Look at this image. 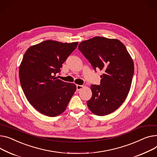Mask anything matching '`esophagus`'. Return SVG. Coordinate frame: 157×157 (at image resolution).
I'll return each mask as SVG.
<instances>
[{"label": "esophagus", "instance_id": "1", "mask_svg": "<svg viewBox=\"0 0 157 157\" xmlns=\"http://www.w3.org/2000/svg\"><path fill=\"white\" fill-rule=\"evenodd\" d=\"M82 88H83V86H82V85H76V90H77V91L80 90L82 89Z\"/></svg>", "mask_w": 157, "mask_h": 157}]
</instances>
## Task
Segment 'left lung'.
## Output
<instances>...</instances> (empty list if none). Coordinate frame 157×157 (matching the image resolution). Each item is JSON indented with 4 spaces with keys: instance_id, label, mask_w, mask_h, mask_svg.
<instances>
[{
    "instance_id": "obj_1",
    "label": "left lung",
    "mask_w": 157,
    "mask_h": 157,
    "mask_svg": "<svg viewBox=\"0 0 157 157\" xmlns=\"http://www.w3.org/2000/svg\"><path fill=\"white\" fill-rule=\"evenodd\" d=\"M78 49L95 72L103 71L100 84L91 86L88 107L101 116L116 110L128 95L134 75V63L126 47L117 39L95 36L82 41Z\"/></svg>"
}]
</instances>
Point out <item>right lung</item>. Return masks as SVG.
Returning <instances> with one entry per match:
<instances>
[{
  "label": "right lung",
  "mask_w": 157,
  "mask_h": 157,
  "mask_svg": "<svg viewBox=\"0 0 157 157\" xmlns=\"http://www.w3.org/2000/svg\"><path fill=\"white\" fill-rule=\"evenodd\" d=\"M78 44L46 40L25 52L19 71L21 85L29 103L45 116L56 117L64 112L76 91L75 84L55 75Z\"/></svg>",
  "instance_id": "right-lung-1"
}]
</instances>
